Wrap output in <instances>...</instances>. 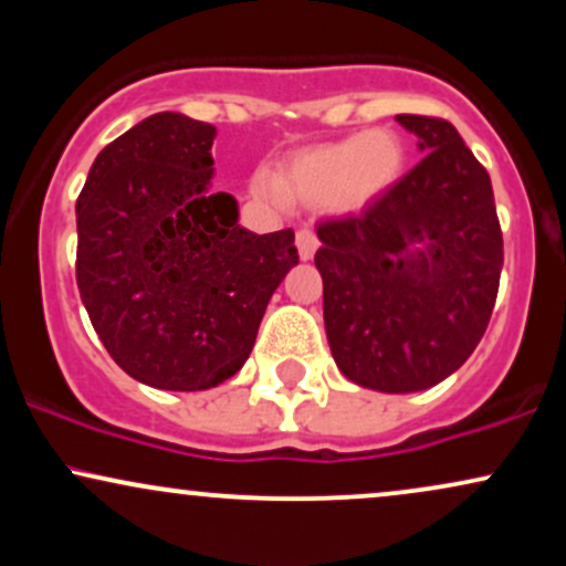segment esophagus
Instances as JSON below:
<instances>
[{"mask_svg":"<svg viewBox=\"0 0 566 566\" xmlns=\"http://www.w3.org/2000/svg\"><path fill=\"white\" fill-rule=\"evenodd\" d=\"M295 244H297V252H301L303 261H311L316 252V247H319V237H316L314 229H301L295 237Z\"/></svg>","mask_w":566,"mask_h":566,"instance_id":"1","label":"esophagus"}]
</instances>
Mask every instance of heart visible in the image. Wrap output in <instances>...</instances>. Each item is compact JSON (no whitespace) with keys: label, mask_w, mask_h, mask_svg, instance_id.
<instances>
[{"label":"heart","mask_w":566,"mask_h":566,"mask_svg":"<svg viewBox=\"0 0 566 566\" xmlns=\"http://www.w3.org/2000/svg\"><path fill=\"white\" fill-rule=\"evenodd\" d=\"M405 167L401 140L388 129H375L367 135H350L346 140L324 143L305 148L290 159L279 175L276 187L284 197L327 205L337 201L346 207H359L399 178ZM263 197H276L269 180H258Z\"/></svg>","instance_id":"1"}]
</instances>
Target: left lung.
Masks as SVG:
<instances>
[{
	"instance_id": "8db88e82",
	"label": "left lung",
	"mask_w": 566,
	"mask_h": 566,
	"mask_svg": "<svg viewBox=\"0 0 566 566\" xmlns=\"http://www.w3.org/2000/svg\"><path fill=\"white\" fill-rule=\"evenodd\" d=\"M426 157L359 216L316 226L324 327L340 373L386 394L423 391L482 340L503 231L490 175L447 119L396 116Z\"/></svg>"
}]
</instances>
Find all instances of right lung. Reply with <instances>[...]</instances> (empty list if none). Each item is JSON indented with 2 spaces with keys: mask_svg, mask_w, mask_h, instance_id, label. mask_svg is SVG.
Wrapping results in <instances>:
<instances>
[{
  "mask_svg": "<svg viewBox=\"0 0 566 566\" xmlns=\"http://www.w3.org/2000/svg\"><path fill=\"white\" fill-rule=\"evenodd\" d=\"M218 129L161 112L108 143L76 199V284L112 359L146 386L205 391L237 375L271 295L297 263L295 231L237 223L212 193Z\"/></svg>",
  "mask_w": 566,
  "mask_h": 566,
  "instance_id": "right-lung-1",
  "label": "right lung"
}]
</instances>
